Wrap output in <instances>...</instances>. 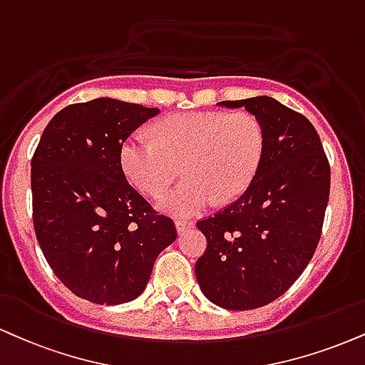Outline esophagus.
Wrapping results in <instances>:
<instances>
[{"instance_id": "esophagus-1", "label": "esophagus", "mask_w": 365, "mask_h": 365, "mask_svg": "<svg viewBox=\"0 0 365 365\" xmlns=\"http://www.w3.org/2000/svg\"><path fill=\"white\" fill-rule=\"evenodd\" d=\"M175 226H177V231L178 232H185L187 230H190V227H194V221H188V219H177L175 221Z\"/></svg>"}]
</instances>
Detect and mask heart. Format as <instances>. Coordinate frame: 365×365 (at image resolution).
<instances>
[{"label": "heart", "mask_w": 365, "mask_h": 365, "mask_svg": "<svg viewBox=\"0 0 365 365\" xmlns=\"http://www.w3.org/2000/svg\"><path fill=\"white\" fill-rule=\"evenodd\" d=\"M265 153V133L248 112H185L156 125V143L140 133L120 148L125 177L144 194L158 197L182 171L188 177L158 200L175 216H195L214 204L231 202L252 185Z\"/></svg>", "instance_id": "obj_1"}]
</instances>
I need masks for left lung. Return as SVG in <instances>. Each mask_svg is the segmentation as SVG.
<instances>
[{
	"label": "left lung",
	"instance_id": "obj_1",
	"mask_svg": "<svg viewBox=\"0 0 365 365\" xmlns=\"http://www.w3.org/2000/svg\"><path fill=\"white\" fill-rule=\"evenodd\" d=\"M219 105L245 107L258 118L265 153L247 192L197 222L207 248L195 275L210 302L247 311L282 296L313 258L330 195V165L313 124L272 96Z\"/></svg>",
	"mask_w": 365,
	"mask_h": 365
}]
</instances>
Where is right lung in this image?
Segmentation results:
<instances>
[{"label":"right lung","instance_id":"right-lung-1","mask_svg":"<svg viewBox=\"0 0 365 365\" xmlns=\"http://www.w3.org/2000/svg\"><path fill=\"white\" fill-rule=\"evenodd\" d=\"M160 108L95 98L57 112L32 158L34 227L66 287L96 304L143 294L158 255L177 240L125 180L120 148Z\"/></svg>","mask_w":365,"mask_h":365}]
</instances>
